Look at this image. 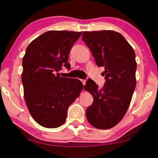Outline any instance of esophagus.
Here are the masks:
<instances>
[{"mask_svg":"<svg viewBox=\"0 0 158 158\" xmlns=\"http://www.w3.org/2000/svg\"><path fill=\"white\" fill-rule=\"evenodd\" d=\"M81 81L82 82V84L84 85H85V79H81Z\"/></svg>","mask_w":158,"mask_h":158,"instance_id":"obj_1","label":"esophagus"}]
</instances>
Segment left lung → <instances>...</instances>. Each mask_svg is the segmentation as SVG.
<instances>
[{
    "mask_svg": "<svg viewBox=\"0 0 158 158\" xmlns=\"http://www.w3.org/2000/svg\"><path fill=\"white\" fill-rule=\"evenodd\" d=\"M82 40L96 65L104 67L102 89L93 80L84 85L93 97L86 109L88 121L98 129H109L121 121L129 107L136 86L135 53L125 37L113 31H85Z\"/></svg>",
    "mask_w": 158,
    "mask_h": 158,
    "instance_id": "left-lung-1",
    "label": "left lung"
}]
</instances>
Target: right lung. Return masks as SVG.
I'll return each mask as SVG.
<instances>
[{
	"label": "right lung",
	"mask_w": 158,
	"mask_h": 158,
	"mask_svg": "<svg viewBox=\"0 0 158 158\" xmlns=\"http://www.w3.org/2000/svg\"><path fill=\"white\" fill-rule=\"evenodd\" d=\"M82 32L51 31L31 42L23 58L21 81L28 111L37 123L60 127L68 109L83 89L77 79L61 77L62 67L69 68L68 56Z\"/></svg>",
	"instance_id": "1"
}]
</instances>
